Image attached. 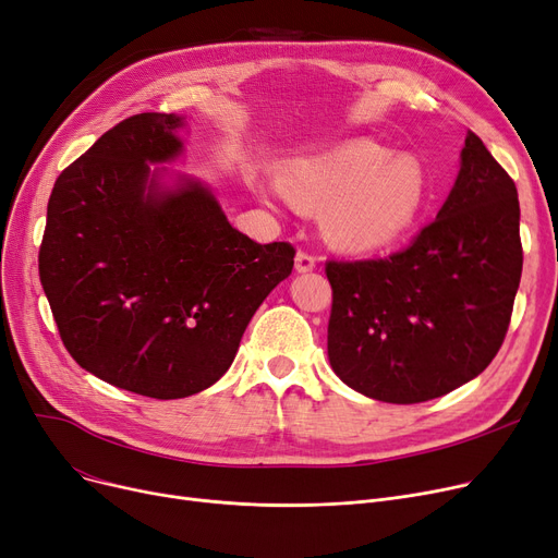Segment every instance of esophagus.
<instances>
[{
    "instance_id": "1",
    "label": "esophagus",
    "mask_w": 558,
    "mask_h": 558,
    "mask_svg": "<svg viewBox=\"0 0 558 558\" xmlns=\"http://www.w3.org/2000/svg\"><path fill=\"white\" fill-rule=\"evenodd\" d=\"M314 266H317V255L310 253V251H299V253H296V271H299V274L312 271Z\"/></svg>"
}]
</instances>
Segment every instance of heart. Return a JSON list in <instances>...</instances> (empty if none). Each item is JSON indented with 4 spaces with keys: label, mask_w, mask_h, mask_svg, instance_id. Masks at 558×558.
<instances>
[{
    "label": "heart",
    "mask_w": 558,
    "mask_h": 558,
    "mask_svg": "<svg viewBox=\"0 0 558 558\" xmlns=\"http://www.w3.org/2000/svg\"><path fill=\"white\" fill-rule=\"evenodd\" d=\"M284 186L301 207L324 214L330 244L380 251L405 236L428 203V184L415 157L374 141H353L328 155L296 161Z\"/></svg>",
    "instance_id": "heart-1"
}]
</instances>
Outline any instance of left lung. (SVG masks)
<instances>
[{
	"label": "left lung",
	"instance_id": "obj_1",
	"mask_svg": "<svg viewBox=\"0 0 558 558\" xmlns=\"http://www.w3.org/2000/svg\"><path fill=\"white\" fill-rule=\"evenodd\" d=\"M438 219L403 251L328 259V357L355 392L438 399L486 369L511 324L522 276L518 189L468 132Z\"/></svg>",
	"mask_w": 558,
	"mask_h": 558
}]
</instances>
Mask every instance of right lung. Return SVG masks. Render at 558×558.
I'll return each mask as SVG.
<instances>
[{"mask_svg": "<svg viewBox=\"0 0 558 558\" xmlns=\"http://www.w3.org/2000/svg\"><path fill=\"white\" fill-rule=\"evenodd\" d=\"M175 113H136L57 178L38 274L61 342L93 376L182 399L219 380L262 301L294 269L287 241L234 230L211 193H159L148 161L173 159Z\"/></svg>", "mask_w": 558, "mask_h": 558, "instance_id": "obj_1", "label": "right lung"}]
</instances>
